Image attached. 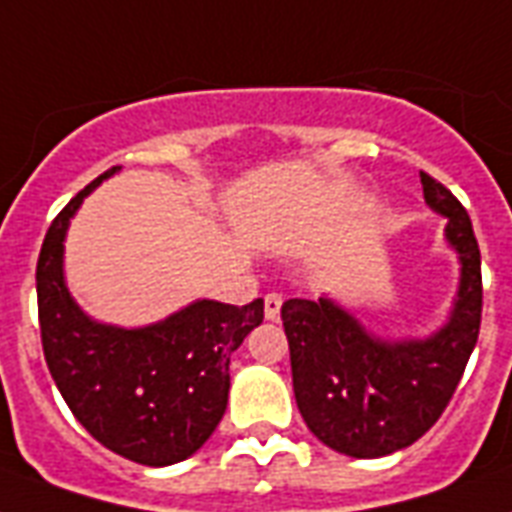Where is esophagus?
<instances>
[{
  "instance_id": "obj_1",
  "label": "esophagus",
  "mask_w": 512,
  "mask_h": 512,
  "mask_svg": "<svg viewBox=\"0 0 512 512\" xmlns=\"http://www.w3.org/2000/svg\"><path fill=\"white\" fill-rule=\"evenodd\" d=\"M280 307H283V296L280 293H267L264 296V315H267V320L280 318Z\"/></svg>"
}]
</instances>
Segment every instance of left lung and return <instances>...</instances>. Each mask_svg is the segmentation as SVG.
<instances>
[{
    "mask_svg": "<svg viewBox=\"0 0 512 512\" xmlns=\"http://www.w3.org/2000/svg\"><path fill=\"white\" fill-rule=\"evenodd\" d=\"M425 200L443 213L462 261L451 320L425 342H382L328 299H288L280 310L301 417L339 454L374 459L406 449L441 419L478 342L481 251L465 205L419 173Z\"/></svg>",
    "mask_w": 512,
    "mask_h": 512,
    "instance_id": "1",
    "label": "left lung"
}]
</instances>
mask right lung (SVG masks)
<instances>
[{
    "label": "right lung",
    "mask_w": 512,
    "mask_h": 512,
    "mask_svg": "<svg viewBox=\"0 0 512 512\" xmlns=\"http://www.w3.org/2000/svg\"><path fill=\"white\" fill-rule=\"evenodd\" d=\"M114 170L71 197L47 229L37 261L42 350L66 406L95 441L138 465L165 467L192 457L224 417L229 358L264 320V301L202 299L133 331L85 318L63 283V237L85 194Z\"/></svg>",
    "instance_id": "obj_1"
}]
</instances>
